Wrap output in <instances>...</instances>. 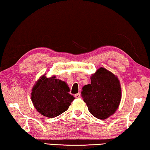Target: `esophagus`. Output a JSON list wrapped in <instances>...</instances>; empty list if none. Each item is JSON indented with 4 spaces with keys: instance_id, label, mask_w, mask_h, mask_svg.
<instances>
[{
    "instance_id": "34e87169",
    "label": "esophagus",
    "mask_w": 150,
    "mask_h": 150,
    "mask_svg": "<svg viewBox=\"0 0 150 150\" xmlns=\"http://www.w3.org/2000/svg\"><path fill=\"white\" fill-rule=\"evenodd\" d=\"M74 96H75V98H80V97H81V95H80V93H78L75 94Z\"/></svg>"
}]
</instances>
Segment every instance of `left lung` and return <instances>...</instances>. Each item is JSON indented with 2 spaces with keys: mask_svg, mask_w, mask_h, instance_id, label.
I'll use <instances>...</instances> for the list:
<instances>
[{
  "mask_svg": "<svg viewBox=\"0 0 150 150\" xmlns=\"http://www.w3.org/2000/svg\"><path fill=\"white\" fill-rule=\"evenodd\" d=\"M91 83L82 88V97L90 113L99 119L113 115L121 100V88L117 76L101 67L91 75Z\"/></svg>",
  "mask_w": 150,
  "mask_h": 150,
  "instance_id": "1",
  "label": "left lung"
}]
</instances>
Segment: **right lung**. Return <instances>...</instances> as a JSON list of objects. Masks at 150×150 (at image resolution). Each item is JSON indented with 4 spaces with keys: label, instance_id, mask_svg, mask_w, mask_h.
Segmentation results:
<instances>
[{
    "label": "right lung",
    "instance_id": "right-lung-1",
    "mask_svg": "<svg viewBox=\"0 0 150 150\" xmlns=\"http://www.w3.org/2000/svg\"><path fill=\"white\" fill-rule=\"evenodd\" d=\"M65 82L45 74L37 81L32 88L31 98L33 106L45 117L54 118L68 109L74 97L70 95Z\"/></svg>",
    "mask_w": 150,
    "mask_h": 150
}]
</instances>
